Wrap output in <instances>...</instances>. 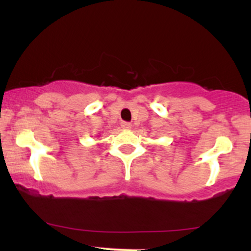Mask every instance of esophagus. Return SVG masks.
Returning <instances> with one entry per match:
<instances>
[{"label":"esophagus","instance_id":"obj_1","mask_svg":"<svg viewBox=\"0 0 251 251\" xmlns=\"http://www.w3.org/2000/svg\"><path fill=\"white\" fill-rule=\"evenodd\" d=\"M122 127H123V128H131V123H128V122H123V123H122Z\"/></svg>","mask_w":251,"mask_h":251}]
</instances>
